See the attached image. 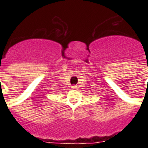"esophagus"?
<instances>
[{
  "label": "esophagus",
  "instance_id": "1",
  "mask_svg": "<svg viewBox=\"0 0 148 148\" xmlns=\"http://www.w3.org/2000/svg\"><path fill=\"white\" fill-rule=\"evenodd\" d=\"M72 88H73V89H76V86H75V85L72 86Z\"/></svg>",
  "mask_w": 148,
  "mask_h": 148
}]
</instances>
